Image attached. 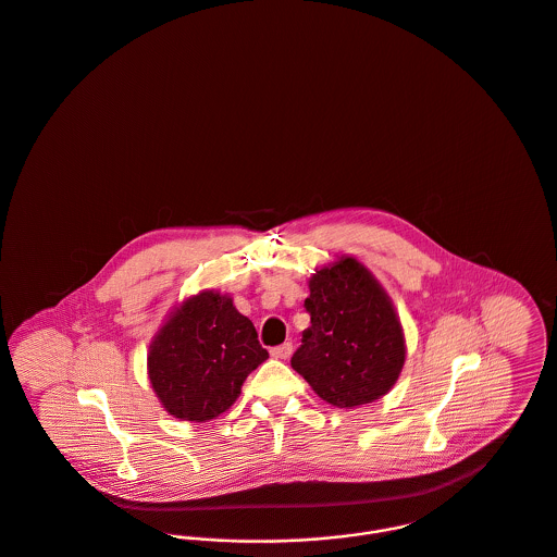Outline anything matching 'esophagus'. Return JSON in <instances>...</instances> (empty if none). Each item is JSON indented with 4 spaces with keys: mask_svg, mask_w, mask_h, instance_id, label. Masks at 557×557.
I'll return each instance as SVG.
<instances>
[{
    "mask_svg": "<svg viewBox=\"0 0 557 557\" xmlns=\"http://www.w3.org/2000/svg\"><path fill=\"white\" fill-rule=\"evenodd\" d=\"M290 354H293V343H282V345H277V347L271 349V356H273V358H280V360L290 358Z\"/></svg>",
    "mask_w": 557,
    "mask_h": 557,
    "instance_id": "34e87169",
    "label": "esophagus"
}]
</instances>
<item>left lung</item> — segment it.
Listing matches in <instances>:
<instances>
[{
    "instance_id": "8db88e82",
    "label": "left lung",
    "mask_w": 557,
    "mask_h": 557,
    "mask_svg": "<svg viewBox=\"0 0 557 557\" xmlns=\"http://www.w3.org/2000/svg\"><path fill=\"white\" fill-rule=\"evenodd\" d=\"M311 326L290 364L329 405L356 409L385 396L405 367L407 343L394 302L356 257L309 277Z\"/></svg>"
}]
</instances>
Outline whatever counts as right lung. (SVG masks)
I'll use <instances>...</instances> for the list:
<instances>
[{
  "mask_svg": "<svg viewBox=\"0 0 557 557\" xmlns=\"http://www.w3.org/2000/svg\"><path fill=\"white\" fill-rule=\"evenodd\" d=\"M267 358L233 297L201 290L180 300L152 337L148 380L170 416L208 422L239 398L246 377Z\"/></svg>",
  "mask_w": 557,
  "mask_h": 557,
  "instance_id": "obj_1",
  "label": "right lung"
}]
</instances>
